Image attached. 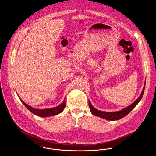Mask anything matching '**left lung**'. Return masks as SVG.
Wrapping results in <instances>:
<instances>
[{
  "label": "left lung",
  "mask_w": 156,
  "mask_h": 156,
  "mask_svg": "<svg viewBox=\"0 0 156 156\" xmlns=\"http://www.w3.org/2000/svg\"><path fill=\"white\" fill-rule=\"evenodd\" d=\"M145 85H146V81H145V83L144 84L143 91H142L140 96L134 102H133L131 105H128V107H126L119 111H117V112H104V111L98 110L93 106L90 101H89V106H90V108L91 113L94 115L98 116L99 117L102 118V119L107 120H111V121L118 120L119 119L123 118L124 117L127 115L131 112V111L136 106V105L140 102V101L142 99L143 94H144V91Z\"/></svg>",
  "instance_id": "8db88e82"
}]
</instances>
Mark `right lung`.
Masks as SVG:
<instances>
[{
  "label": "right lung",
  "instance_id": "obj_1",
  "mask_svg": "<svg viewBox=\"0 0 156 156\" xmlns=\"http://www.w3.org/2000/svg\"><path fill=\"white\" fill-rule=\"evenodd\" d=\"M19 97V96L18 95ZM20 101L23 104V105L29 110L31 112H32L33 114L41 117H48L51 116H54L58 115V114H60L62 111L63 110L65 106V97L64 100L63 101L62 103H61L60 105H58L57 107L50 108H42V109H39V108H35L32 107L31 106L28 105L26 104L23 100H22L20 97H19Z\"/></svg>",
  "mask_w": 156,
  "mask_h": 156
}]
</instances>
